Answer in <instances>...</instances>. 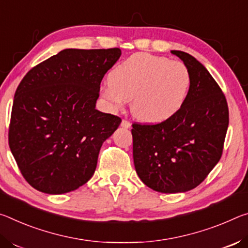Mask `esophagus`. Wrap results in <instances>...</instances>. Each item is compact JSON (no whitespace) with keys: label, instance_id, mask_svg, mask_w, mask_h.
<instances>
[{"label":"esophagus","instance_id":"34e87169","mask_svg":"<svg viewBox=\"0 0 248 248\" xmlns=\"http://www.w3.org/2000/svg\"><path fill=\"white\" fill-rule=\"evenodd\" d=\"M121 126L124 127V128H129V127H131V122L127 121V120H123V121H122V123H121Z\"/></svg>","mask_w":248,"mask_h":248}]
</instances>
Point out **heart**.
I'll return each instance as SVG.
<instances>
[{
    "instance_id": "b5f03b06",
    "label": "heart",
    "mask_w": 248,
    "mask_h": 248,
    "mask_svg": "<svg viewBox=\"0 0 248 248\" xmlns=\"http://www.w3.org/2000/svg\"><path fill=\"white\" fill-rule=\"evenodd\" d=\"M191 76L178 60L134 54L113 69L102 97L113 111L126 101L132 114L145 123H161L176 115L188 96Z\"/></svg>"
}]
</instances>
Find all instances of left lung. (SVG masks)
Wrapping results in <instances>:
<instances>
[{"instance_id":"left-lung-1","label":"left lung","mask_w":248,"mask_h":248,"mask_svg":"<svg viewBox=\"0 0 248 248\" xmlns=\"http://www.w3.org/2000/svg\"><path fill=\"white\" fill-rule=\"evenodd\" d=\"M171 52L191 76L185 104L171 119L134 123L132 129L136 172L161 193L186 192L200 185L221 159L229 126V108L217 81L191 55Z\"/></svg>"}]
</instances>
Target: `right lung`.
<instances>
[{
    "instance_id": "obj_1",
    "label": "right lung",
    "mask_w": 248,
    "mask_h": 248,
    "mask_svg": "<svg viewBox=\"0 0 248 248\" xmlns=\"http://www.w3.org/2000/svg\"><path fill=\"white\" fill-rule=\"evenodd\" d=\"M120 48L64 49L31 68L14 95L9 145L32 188L67 193L91 179L119 116L95 109L100 84Z\"/></svg>"
}]
</instances>
